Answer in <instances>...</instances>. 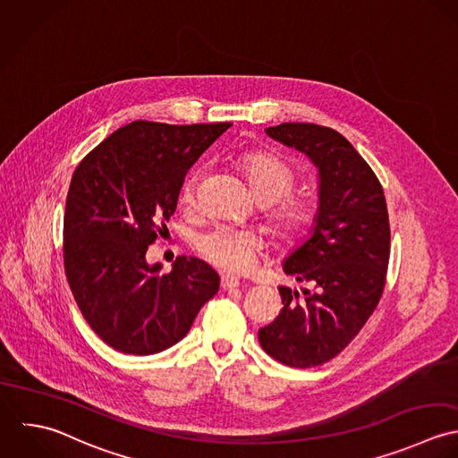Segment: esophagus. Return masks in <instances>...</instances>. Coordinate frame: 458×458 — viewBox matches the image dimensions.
<instances>
[{"instance_id": "34e87169", "label": "esophagus", "mask_w": 458, "mask_h": 458, "mask_svg": "<svg viewBox=\"0 0 458 458\" xmlns=\"http://www.w3.org/2000/svg\"><path fill=\"white\" fill-rule=\"evenodd\" d=\"M239 284H241V281H239V277H235V276H230V275L221 276V288H225V290H230V288H235V286H239Z\"/></svg>"}]
</instances>
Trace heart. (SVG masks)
Wrapping results in <instances>:
<instances>
[{
	"label": "heart",
	"instance_id": "b5f03b06",
	"mask_svg": "<svg viewBox=\"0 0 458 458\" xmlns=\"http://www.w3.org/2000/svg\"><path fill=\"white\" fill-rule=\"evenodd\" d=\"M241 170L253 196L269 207V217L283 233L306 228L313 221V203L299 194H290L295 172L279 157L266 152H251L241 157ZM199 182V170L192 172L183 183L185 201H192ZM262 239L255 232L232 226H216L198 235V253L228 273H242L255 262Z\"/></svg>",
	"mask_w": 458,
	"mask_h": 458
}]
</instances>
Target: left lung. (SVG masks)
I'll use <instances>...</instances> for the list:
<instances>
[{
  "label": "left lung",
  "instance_id": "left-lung-1",
  "mask_svg": "<svg viewBox=\"0 0 458 458\" xmlns=\"http://www.w3.org/2000/svg\"><path fill=\"white\" fill-rule=\"evenodd\" d=\"M266 132L318 168V210L310 239L283 264L286 275L313 290L302 288L301 295L279 286L283 308L259 340L283 365H324L356 338L382 297L391 241L386 198L373 170L338 131L292 122Z\"/></svg>",
  "mask_w": 458,
  "mask_h": 458
}]
</instances>
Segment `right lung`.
<instances>
[{
  "label": "right lung",
  "mask_w": 458,
  "mask_h": 458,
  "mask_svg": "<svg viewBox=\"0 0 458 458\" xmlns=\"http://www.w3.org/2000/svg\"><path fill=\"white\" fill-rule=\"evenodd\" d=\"M230 125L136 120L76 168L64 217L65 275L93 333L114 351L148 356L175 345L219 290V276L199 259L177 257L161 275L145 255L168 230L187 170Z\"/></svg>",
  "instance_id": "right-lung-1"
}]
</instances>
